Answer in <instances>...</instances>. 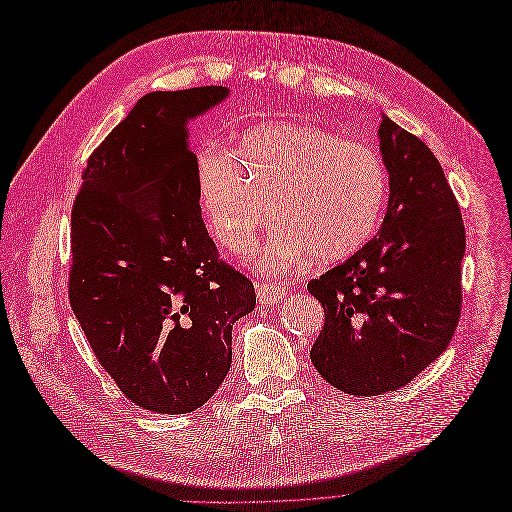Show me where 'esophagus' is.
Wrapping results in <instances>:
<instances>
[{"mask_svg":"<svg viewBox=\"0 0 512 512\" xmlns=\"http://www.w3.org/2000/svg\"><path fill=\"white\" fill-rule=\"evenodd\" d=\"M284 288L282 286H275V284H258L256 286V297L260 305H275L284 297Z\"/></svg>","mask_w":512,"mask_h":512,"instance_id":"1","label":"esophagus"}]
</instances>
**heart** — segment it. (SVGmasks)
Wrapping results in <instances>:
<instances>
[{
  "label": "heart",
  "mask_w": 512,
  "mask_h": 512,
  "mask_svg": "<svg viewBox=\"0 0 512 512\" xmlns=\"http://www.w3.org/2000/svg\"><path fill=\"white\" fill-rule=\"evenodd\" d=\"M196 183L213 239L232 254L250 247L269 207L275 224L258 269L271 275L307 254L318 265L354 256L389 200V170L374 147L309 121H265L230 153L205 149Z\"/></svg>",
  "instance_id": "b5f03b06"
}]
</instances>
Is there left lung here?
Here are the masks:
<instances>
[{
	"label": "left lung",
	"instance_id": "obj_1",
	"mask_svg": "<svg viewBox=\"0 0 512 512\" xmlns=\"http://www.w3.org/2000/svg\"><path fill=\"white\" fill-rule=\"evenodd\" d=\"M389 207L378 235L307 290L324 307L318 374L348 395L406 386L451 344L466 254L457 198L431 149L382 115Z\"/></svg>",
	"mask_w": 512,
	"mask_h": 512
}]
</instances>
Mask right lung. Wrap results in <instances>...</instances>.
<instances>
[{
	"mask_svg": "<svg viewBox=\"0 0 512 512\" xmlns=\"http://www.w3.org/2000/svg\"><path fill=\"white\" fill-rule=\"evenodd\" d=\"M228 87L151 91L91 153L72 209L70 305L132 404L185 414L218 391L254 284L200 215L188 123Z\"/></svg>",
	"mask_w": 512,
	"mask_h": 512,
	"instance_id": "right-lung-1",
	"label": "right lung"
}]
</instances>
